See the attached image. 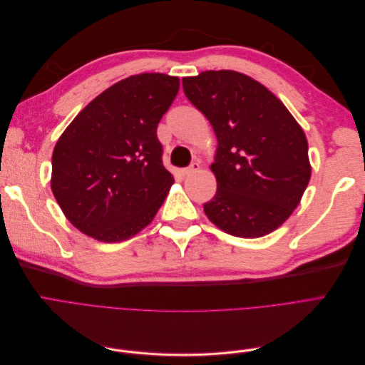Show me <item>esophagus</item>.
Masks as SVG:
<instances>
[{"label":"esophagus","instance_id":"obj_1","mask_svg":"<svg viewBox=\"0 0 365 365\" xmlns=\"http://www.w3.org/2000/svg\"><path fill=\"white\" fill-rule=\"evenodd\" d=\"M200 168H201V165H200V163H192L190 165H189V168H184V169H181L180 170V173H181V176H189V175H192V173H195V172H197V170H200Z\"/></svg>","mask_w":365,"mask_h":365}]
</instances>
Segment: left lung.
Wrapping results in <instances>:
<instances>
[{
  "instance_id": "8db88e82",
  "label": "left lung",
  "mask_w": 365,
  "mask_h": 365,
  "mask_svg": "<svg viewBox=\"0 0 365 365\" xmlns=\"http://www.w3.org/2000/svg\"><path fill=\"white\" fill-rule=\"evenodd\" d=\"M217 138L216 195L204 212L225 233L262 237L288 219L311 180L302 126L267 86L231 70L182 79Z\"/></svg>"
}]
</instances>
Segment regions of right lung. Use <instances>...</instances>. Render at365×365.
<instances>
[{"mask_svg":"<svg viewBox=\"0 0 365 365\" xmlns=\"http://www.w3.org/2000/svg\"><path fill=\"white\" fill-rule=\"evenodd\" d=\"M178 90L175 76H130L98 94L59 137L51 192L86 236L121 242L155 217L175 181L157 128Z\"/></svg>","mask_w":365,"mask_h":365,"instance_id":"1","label":"right lung"}]
</instances>
